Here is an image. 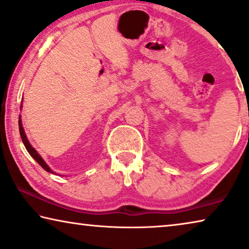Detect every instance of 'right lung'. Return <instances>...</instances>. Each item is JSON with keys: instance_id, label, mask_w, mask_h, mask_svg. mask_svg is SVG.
Wrapping results in <instances>:
<instances>
[{"instance_id": "1", "label": "right lung", "mask_w": 249, "mask_h": 249, "mask_svg": "<svg viewBox=\"0 0 249 249\" xmlns=\"http://www.w3.org/2000/svg\"><path fill=\"white\" fill-rule=\"evenodd\" d=\"M22 107V106H21ZM18 131H20V135H21V139H22V142H23V144H24V146H25V148H27V151L29 152V154L31 155V157L35 159V160L39 163L40 165L42 166V168L46 170L47 172H50V173H53V170H51L49 166H48V164L46 162H44V160L43 159L40 157L39 155V153L38 152H36L35 148L32 147V145L31 144H30V142L28 141V139H27V135H25V133H24V129H23V126H22V122H21V116L18 117Z\"/></svg>"}]
</instances>
